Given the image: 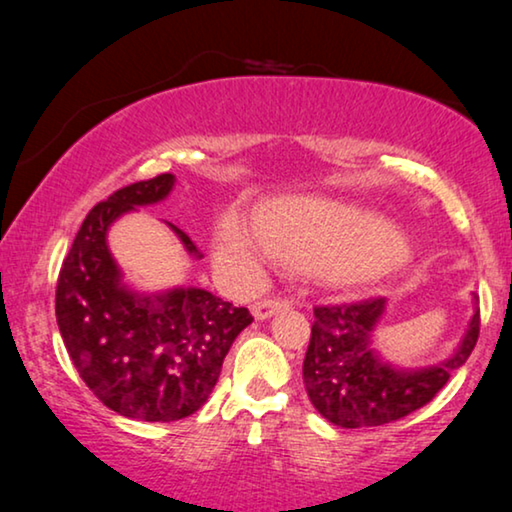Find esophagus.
<instances>
[{
  "label": "esophagus",
  "instance_id": "1",
  "mask_svg": "<svg viewBox=\"0 0 512 512\" xmlns=\"http://www.w3.org/2000/svg\"><path fill=\"white\" fill-rule=\"evenodd\" d=\"M286 307H289V303L282 298H265V300H258V303L251 305V314H254V319L263 321V319H270L272 314L286 310Z\"/></svg>",
  "mask_w": 512,
  "mask_h": 512
}]
</instances>
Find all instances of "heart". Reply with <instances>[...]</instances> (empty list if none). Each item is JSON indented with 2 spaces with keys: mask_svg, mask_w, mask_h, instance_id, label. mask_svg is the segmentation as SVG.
Segmentation results:
<instances>
[{
  "mask_svg": "<svg viewBox=\"0 0 512 512\" xmlns=\"http://www.w3.org/2000/svg\"><path fill=\"white\" fill-rule=\"evenodd\" d=\"M254 226L275 261L345 289L384 277L403 256L401 237L387 221L333 200H277L256 214ZM262 248L233 216L223 219L214 235L216 265L242 279L261 270Z\"/></svg>",
  "mask_w": 512,
  "mask_h": 512,
  "instance_id": "obj_1",
  "label": "heart"
}]
</instances>
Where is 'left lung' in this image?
I'll use <instances>...</instances> for the list:
<instances>
[{
  "label": "left lung",
  "instance_id": "1",
  "mask_svg": "<svg viewBox=\"0 0 512 512\" xmlns=\"http://www.w3.org/2000/svg\"><path fill=\"white\" fill-rule=\"evenodd\" d=\"M384 312V298L314 307L303 361L305 389L319 415L342 429L382 426L419 410L464 366L478 342L480 310L475 307L464 338L445 361L424 368L396 366L377 352L373 340Z\"/></svg>",
  "mask_w": 512,
  "mask_h": 512
}]
</instances>
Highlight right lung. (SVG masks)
Instances as JSON below:
<instances>
[{"instance_id":"right-lung-1","label":"right lung","mask_w":512,"mask_h":512,"mask_svg":"<svg viewBox=\"0 0 512 512\" xmlns=\"http://www.w3.org/2000/svg\"><path fill=\"white\" fill-rule=\"evenodd\" d=\"M174 174L111 193L83 219L62 263L55 317L72 363L109 410L142 422H177L207 403L223 359L247 328V307L198 286L139 291L123 279L107 233L123 214L163 202ZM188 256L202 254L167 223Z\"/></svg>"}]
</instances>
